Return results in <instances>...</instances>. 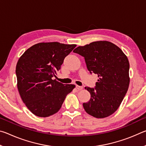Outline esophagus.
Returning a JSON list of instances; mask_svg holds the SVG:
<instances>
[{"mask_svg":"<svg viewBox=\"0 0 146 146\" xmlns=\"http://www.w3.org/2000/svg\"><path fill=\"white\" fill-rule=\"evenodd\" d=\"M76 88L78 90H83L82 86H78V85L76 86Z\"/></svg>","mask_w":146,"mask_h":146,"instance_id":"34e87169","label":"esophagus"}]
</instances>
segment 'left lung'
<instances>
[{
  "mask_svg": "<svg viewBox=\"0 0 146 146\" xmlns=\"http://www.w3.org/2000/svg\"><path fill=\"white\" fill-rule=\"evenodd\" d=\"M74 53L85 58L88 70L98 75L95 88L86 87L90 100L83 103L86 112L103 118L119 108L129 85V63L127 56L115 44L106 40L93 42L78 46Z\"/></svg>",
  "mask_w": 146,
  "mask_h": 146,
  "instance_id": "1",
  "label": "left lung"
}]
</instances>
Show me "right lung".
I'll use <instances>...</instances> for the list:
<instances>
[{
    "label": "right lung",
    "instance_id": "right-lung-1",
    "mask_svg": "<svg viewBox=\"0 0 146 146\" xmlns=\"http://www.w3.org/2000/svg\"><path fill=\"white\" fill-rule=\"evenodd\" d=\"M76 46L57 42H40L28 48L16 66L17 88L28 110L39 117L57 113L75 85L53 80L64 59Z\"/></svg>",
    "mask_w": 146,
    "mask_h": 146
}]
</instances>
